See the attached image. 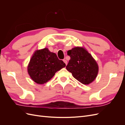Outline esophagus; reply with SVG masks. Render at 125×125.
Returning a JSON list of instances; mask_svg holds the SVG:
<instances>
[{"label": "esophagus", "instance_id": "esophagus-1", "mask_svg": "<svg viewBox=\"0 0 125 125\" xmlns=\"http://www.w3.org/2000/svg\"><path fill=\"white\" fill-rule=\"evenodd\" d=\"M63 62H65V63L66 64V65H67V61L66 60H65V59H64V60H63Z\"/></svg>", "mask_w": 125, "mask_h": 125}]
</instances>
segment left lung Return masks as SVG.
Masks as SVG:
<instances>
[{
	"instance_id": "obj_1",
	"label": "left lung",
	"mask_w": 125,
	"mask_h": 125,
	"mask_svg": "<svg viewBox=\"0 0 125 125\" xmlns=\"http://www.w3.org/2000/svg\"><path fill=\"white\" fill-rule=\"evenodd\" d=\"M70 59L66 66L67 70L81 83L88 85L95 80L99 66L96 60L83 47L77 46L67 51Z\"/></svg>"
}]
</instances>
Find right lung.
<instances>
[{"label":"right lung","mask_w":125,"mask_h":125,"mask_svg":"<svg viewBox=\"0 0 125 125\" xmlns=\"http://www.w3.org/2000/svg\"><path fill=\"white\" fill-rule=\"evenodd\" d=\"M66 67L62 60L48 48L36 50L28 66V73L34 82L39 84L47 82L54 76L57 71Z\"/></svg>","instance_id":"obj_1"}]
</instances>
